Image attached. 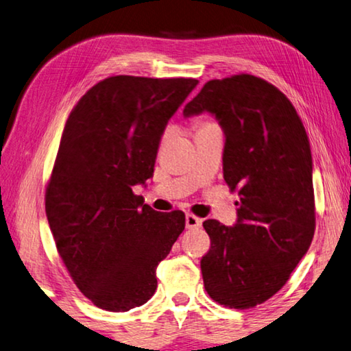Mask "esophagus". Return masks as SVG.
I'll return each mask as SVG.
<instances>
[{
  "label": "esophagus",
  "instance_id": "esophagus-1",
  "mask_svg": "<svg viewBox=\"0 0 351 351\" xmlns=\"http://www.w3.org/2000/svg\"><path fill=\"white\" fill-rule=\"evenodd\" d=\"M201 224H203V219L195 217L193 213H187L186 215V228L187 229H190V230L198 229V228H201Z\"/></svg>",
  "mask_w": 351,
  "mask_h": 351
}]
</instances>
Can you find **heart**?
<instances>
[{"instance_id": "heart-1", "label": "heart", "mask_w": 351, "mask_h": 351, "mask_svg": "<svg viewBox=\"0 0 351 351\" xmlns=\"http://www.w3.org/2000/svg\"><path fill=\"white\" fill-rule=\"evenodd\" d=\"M209 123H210V122H203V123H198V125H197V130H198V128H201V127H206V125H209Z\"/></svg>"}]
</instances>
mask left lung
<instances>
[{"mask_svg":"<svg viewBox=\"0 0 351 351\" xmlns=\"http://www.w3.org/2000/svg\"><path fill=\"white\" fill-rule=\"evenodd\" d=\"M203 111L223 128L224 181L240 195L234 228L203 223L210 237L201 258L204 288L219 305L247 310L282 289L313 241L310 141L289 99L251 74L207 82L184 116Z\"/></svg>","mask_w":351,"mask_h":351,"instance_id":"obj_1","label":"left lung"}]
</instances>
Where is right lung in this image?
<instances>
[{"mask_svg": "<svg viewBox=\"0 0 351 351\" xmlns=\"http://www.w3.org/2000/svg\"><path fill=\"white\" fill-rule=\"evenodd\" d=\"M197 79L112 75L90 88L64 125L45 195L46 217L71 278L106 311L144 305L156 268L186 228L133 186L153 176L164 128Z\"/></svg>", "mask_w": 351, "mask_h": 351, "instance_id": "obj_1", "label": "right lung"}]
</instances>
